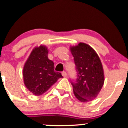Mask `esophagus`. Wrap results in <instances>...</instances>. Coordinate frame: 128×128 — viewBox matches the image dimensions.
<instances>
[{"label": "esophagus", "mask_w": 128, "mask_h": 128, "mask_svg": "<svg viewBox=\"0 0 128 128\" xmlns=\"http://www.w3.org/2000/svg\"><path fill=\"white\" fill-rule=\"evenodd\" d=\"M62 76H63V77H64V78H65V77H66V76H67V74H66V72L65 71L62 72Z\"/></svg>", "instance_id": "34e87169"}]
</instances>
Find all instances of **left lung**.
<instances>
[{"label":"left lung","mask_w":128,"mask_h":128,"mask_svg":"<svg viewBox=\"0 0 128 128\" xmlns=\"http://www.w3.org/2000/svg\"><path fill=\"white\" fill-rule=\"evenodd\" d=\"M74 57L77 79L71 81L74 96L82 102L97 97L104 82L102 63L95 50L88 44L80 42L70 48Z\"/></svg>","instance_id":"8db88e82"}]
</instances>
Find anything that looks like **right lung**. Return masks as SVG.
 Returning a JSON list of instances; mask_svg holds the SVG:
<instances>
[{"label":"right lung","instance_id":"obj_1","mask_svg":"<svg viewBox=\"0 0 128 128\" xmlns=\"http://www.w3.org/2000/svg\"><path fill=\"white\" fill-rule=\"evenodd\" d=\"M48 56L46 46L36 47L32 50L24 66V82L34 95H42L59 78H62L61 73L54 71V62Z\"/></svg>","mask_w":128,"mask_h":128}]
</instances>
